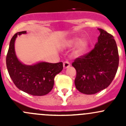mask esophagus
Wrapping results in <instances>:
<instances>
[{
    "mask_svg": "<svg viewBox=\"0 0 126 126\" xmlns=\"http://www.w3.org/2000/svg\"><path fill=\"white\" fill-rule=\"evenodd\" d=\"M70 66V63H69V62L68 61H65V62H63V68L64 69H66V68H69Z\"/></svg>",
    "mask_w": 126,
    "mask_h": 126,
    "instance_id": "esophagus-1",
    "label": "esophagus"
}]
</instances>
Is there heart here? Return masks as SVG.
<instances>
[{
	"instance_id": "heart-1",
	"label": "heart",
	"mask_w": 126,
	"mask_h": 126,
	"mask_svg": "<svg viewBox=\"0 0 126 126\" xmlns=\"http://www.w3.org/2000/svg\"><path fill=\"white\" fill-rule=\"evenodd\" d=\"M76 45L74 54L76 55H80L84 54L89 47L88 41L85 39H80L79 37H74L68 41L66 43L67 47H72Z\"/></svg>"
}]
</instances>
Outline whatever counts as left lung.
Segmentation results:
<instances>
[{"instance_id":"8db88e82","label":"left lung","mask_w":126,"mask_h":126,"mask_svg":"<svg viewBox=\"0 0 126 126\" xmlns=\"http://www.w3.org/2000/svg\"><path fill=\"white\" fill-rule=\"evenodd\" d=\"M98 30L100 35L94 48L72 63L76 70V88L85 94H96L109 87L119 64L118 47L113 36L103 29Z\"/></svg>"}]
</instances>
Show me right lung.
Here are the masks:
<instances>
[{
  "label": "right lung",
  "instance_id": "add662e5",
  "mask_svg": "<svg viewBox=\"0 0 126 126\" xmlns=\"http://www.w3.org/2000/svg\"><path fill=\"white\" fill-rule=\"evenodd\" d=\"M24 33H26V31L16 33L10 41L6 58L9 75L19 90L33 96H44L53 88L55 76L63 69V63L40 62L33 65L22 64L15 54V41L17 35Z\"/></svg>",
  "mask_w": 126,
  "mask_h": 126
}]
</instances>
